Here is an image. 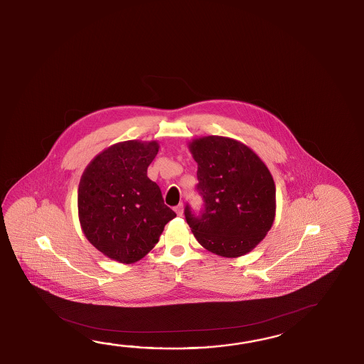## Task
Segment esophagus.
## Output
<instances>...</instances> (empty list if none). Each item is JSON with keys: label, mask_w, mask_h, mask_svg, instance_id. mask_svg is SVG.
Here are the masks:
<instances>
[{"label": "esophagus", "mask_w": 364, "mask_h": 364, "mask_svg": "<svg viewBox=\"0 0 364 364\" xmlns=\"http://www.w3.org/2000/svg\"><path fill=\"white\" fill-rule=\"evenodd\" d=\"M174 212L178 214V215H182V213H183V204L181 203L177 207H174Z\"/></svg>", "instance_id": "obj_1"}]
</instances>
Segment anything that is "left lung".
I'll return each instance as SVG.
<instances>
[{
	"label": "left lung",
	"mask_w": 364,
	"mask_h": 364,
	"mask_svg": "<svg viewBox=\"0 0 364 364\" xmlns=\"http://www.w3.org/2000/svg\"><path fill=\"white\" fill-rule=\"evenodd\" d=\"M198 163V190L205 207L186 221L205 250L237 258L250 253L270 231L277 212V188L269 168L247 144L234 138L205 136L188 142Z\"/></svg>",
	"instance_id": "1"
}]
</instances>
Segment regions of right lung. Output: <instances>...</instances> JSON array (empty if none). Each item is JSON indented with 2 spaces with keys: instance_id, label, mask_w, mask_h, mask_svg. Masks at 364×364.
<instances>
[{
  "instance_id": "1",
  "label": "right lung",
  "mask_w": 364,
  "mask_h": 364,
  "mask_svg": "<svg viewBox=\"0 0 364 364\" xmlns=\"http://www.w3.org/2000/svg\"><path fill=\"white\" fill-rule=\"evenodd\" d=\"M157 141H124L100 152L80 178L77 208L86 239L109 259L133 264L150 252L176 213L147 168Z\"/></svg>"
}]
</instances>
